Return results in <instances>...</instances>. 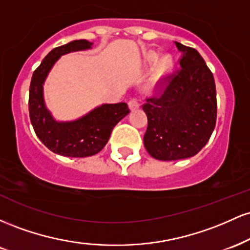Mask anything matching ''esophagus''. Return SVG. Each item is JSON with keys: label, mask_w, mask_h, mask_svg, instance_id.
Wrapping results in <instances>:
<instances>
[{"label": "esophagus", "mask_w": 250, "mask_h": 250, "mask_svg": "<svg viewBox=\"0 0 250 250\" xmlns=\"http://www.w3.org/2000/svg\"><path fill=\"white\" fill-rule=\"evenodd\" d=\"M128 105H129V109H130V110H135V109H137L140 107L139 100H137L136 97H133V99L129 100Z\"/></svg>", "instance_id": "34e87169"}]
</instances>
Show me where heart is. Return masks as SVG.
<instances>
[{
    "label": "heart",
    "mask_w": 250,
    "mask_h": 250,
    "mask_svg": "<svg viewBox=\"0 0 250 250\" xmlns=\"http://www.w3.org/2000/svg\"><path fill=\"white\" fill-rule=\"evenodd\" d=\"M146 63H147V65L156 64L153 70V75H151L150 84H149V89L155 91L162 87L168 75L173 70V60H171V57L165 56L159 61V55L155 53H150L146 57Z\"/></svg>",
    "instance_id": "b5f03b06"
}]
</instances>
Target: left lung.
Segmentation results:
<instances>
[{
  "mask_svg": "<svg viewBox=\"0 0 250 250\" xmlns=\"http://www.w3.org/2000/svg\"><path fill=\"white\" fill-rule=\"evenodd\" d=\"M180 69L166 80L159 97L142 105L148 127L143 137L154 159L175 161L194 156L207 145L216 123V88L213 73L199 51L175 42Z\"/></svg>",
  "mask_w": 250,
  "mask_h": 250,
  "instance_id": "left-lung-1",
  "label": "left lung"
}]
</instances>
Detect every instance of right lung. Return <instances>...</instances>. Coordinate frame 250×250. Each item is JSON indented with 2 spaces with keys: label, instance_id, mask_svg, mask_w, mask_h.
Wrapping results in <instances>:
<instances>
[{
  "label": "right lung",
  "instance_id": "add662e5",
  "mask_svg": "<svg viewBox=\"0 0 250 250\" xmlns=\"http://www.w3.org/2000/svg\"><path fill=\"white\" fill-rule=\"evenodd\" d=\"M93 43L75 40L53 49L34 71L29 88V116L41 142L53 153L68 157L93 156L107 145L111 131L129 114L127 103L102 104L75 121L60 122L45 107L43 84L53 65L64 54L90 49Z\"/></svg>",
  "mask_w": 250,
  "mask_h": 250
}]
</instances>
